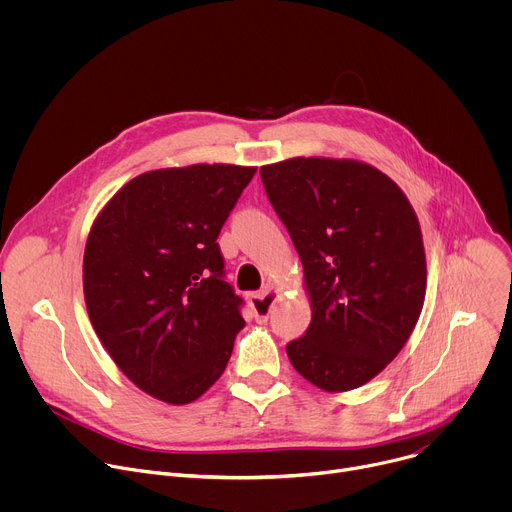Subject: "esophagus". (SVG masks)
<instances>
[{"mask_svg": "<svg viewBox=\"0 0 512 512\" xmlns=\"http://www.w3.org/2000/svg\"><path fill=\"white\" fill-rule=\"evenodd\" d=\"M275 298H277V291L273 287H265L261 291H255V294L251 296V306H253L255 318L259 322H267V318L271 314V308L275 304Z\"/></svg>", "mask_w": 512, "mask_h": 512, "instance_id": "1", "label": "esophagus"}]
</instances>
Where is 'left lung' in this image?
<instances>
[{
  "mask_svg": "<svg viewBox=\"0 0 512 512\" xmlns=\"http://www.w3.org/2000/svg\"><path fill=\"white\" fill-rule=\"evenodd\" d=\"M267 198L304 265L308 330L287 342L294 369L324 391H350L401 352L425 298L417 216L399 186L352 160L263 166Z\"/></svg>",
  "mask_w": 512,
  "mask_h": 512,
  "instance_id": "1",
  "label": "left lung"
}]
</instances>
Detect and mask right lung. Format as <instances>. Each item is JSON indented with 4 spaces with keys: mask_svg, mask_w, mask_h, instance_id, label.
I'll use <instances>...</instances> for the list:
<instances>
[{
    "mask_svg": "<svg viewBox=\"0 0 512 512\" xmlns=\"http://www.w3.org/2000/svg\"><path fill=\"white\" fill-rule=\"evenodd\" d=\"M253 174L227 164L145 172L89 233L91 324L125 377L160 401L198 399L225 373L245 326L216 239Z\"/></svg>",
    "mask_w": 512,
    "mask_h": 512,
    "instance_id": "obj_1",
    "label": "right lung"
}]
</instances>
